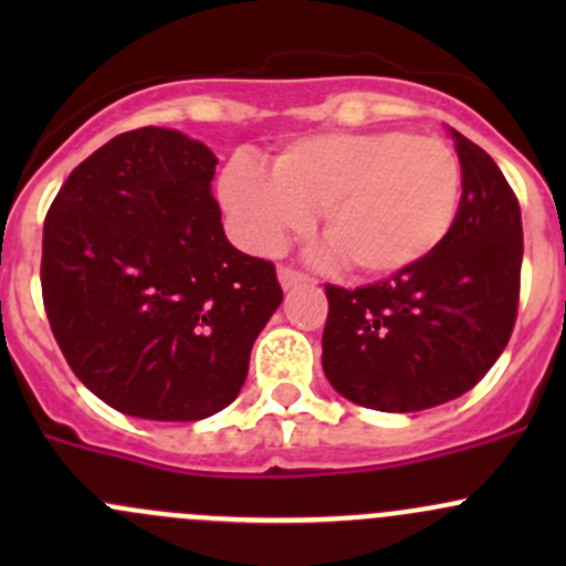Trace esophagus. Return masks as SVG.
Listing matches in <instances>:
<instances>
[{
    "label": "esophagus",
    "mask_w": 566,
    "mask_h": 566,
    "mask_svg": "<svg viewBox=\"0 0 566 566\" xmlns=\"http://www.w3.org/2000/svg\"><path fill=\"white\" fill-rule=\"evenodd\" d=\"M279 284H282L284 290H290V287H298V284H315V279H310L306 273L282 265L279 268Z\"/></svg>",
    "instance_id": "1"
}]
</instances>
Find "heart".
Here are the masks:
<instances>
[{
    "instance_id": "1",
    "label": "heart",
    "mask_w": 566,
    "mask_h": 566,
    "mask_svg": "<svg viewBox=\"0 0 566 566\" xmlns=\"http://www.w3.org/2000/svg\"><path fill=\"white\" fill-rule=\"evenodd\" d=\"M460 197L458 153L408 130L304 136L273 169L241 153L219 175L221 208L249 249L273 254L323 210L328 254L373 279L408 271L441 247Z\"/></svg>"
}]
</instances>
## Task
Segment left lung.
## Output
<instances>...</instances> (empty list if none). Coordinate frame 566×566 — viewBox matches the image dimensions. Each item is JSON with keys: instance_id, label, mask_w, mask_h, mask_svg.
<instances>
[{"instance_id": "obj_1", "label": "left lung", "mask_w": 566, "mask_h": 566, "mask_svg": "<svg viewBox=\"0 0 566 566\" xmlns=\"http://www.w3.org/2000/svg\"><path fill=\"white\" fill-rule=\"evenodd\" d=\"M449 130L462 197L441 247L386 282L325 287L323 373L364 408L416 413L462 397L499 361L515 328L521 205L493 158Z\"/></svg>"}]
</instances>
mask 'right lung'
Returning a JSON list of instances; mask_svg holds the SVG:
<instances>
[{
    "instance_id": "add662e5",
    "label": "right lung",
    "mask_w": 566,
    "mask_h": 566,
    "mask_svg": "<svg viewBox=\"0 0 566 566\" xmlns=\"http://www.w3.org/2000/svg\"><path fill=\"white\" fill-rule=\"evenodd\" d=\"M216 164L175 128L128 130L67 175L45 216L40 284L54 339L125 416L219 413L282 304L273 262L227 241Z\"/></svg>"
}]
</instances>
